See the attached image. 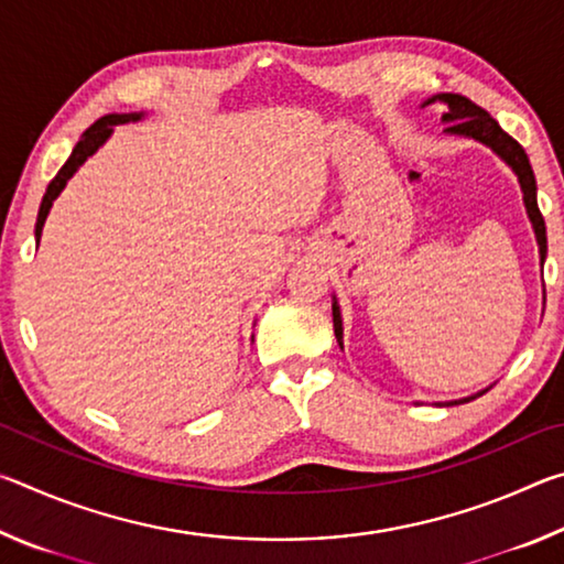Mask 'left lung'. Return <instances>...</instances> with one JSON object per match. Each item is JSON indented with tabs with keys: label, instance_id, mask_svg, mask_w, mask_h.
Returning a JSON list of instances; mask_svg holds the SVG:
<instances>
[{
	"label": "left lung",
	"instance_id": "8db88e82",
	"mask_svg": "<svg viewBox=\"0 0 564 564\" xmlns=\"http://www.w3.org/2000/svg\"><path fill=\"white\" fill-rule=\"evenodd\" d=\"M435 99L447 104V113L443 117V121L447 123L445 131L482 141V144H488L500 159L508 161L514 174H518L522 194H524V206H528V216H530L534 236H538V243H540V261L545 263V256H547L545 218H542V214H540L538 184H534V174H532L530 159H528V154H524V149L510 137L508 131L500 129V123L495 121L488 111H485L482 107H477V104H473L470 99L460 97V94H437V97H433L431 101H435ZM333 328H336V338L343 348V323H340L338 303H333ZM467 400H473V398L457 400V403H467Z\"/></svg>",
	"mask_w": 564,
	"mask_h": 564
}]
</instances>
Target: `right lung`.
I'll list each match as a JSON object with an SVG mask.
<instances>
[{"mask_svg":"<svg viewBox=\"0 0 564 564\" xmlns=\"http://www.w3.org/2000/svg\"><path fill=\"white\" fill-rule=\"evenodd\" d=\"M141 119V113H107V117H101L91 123V127L82 133L79 144L74 147L72 156L66 159V164L59 169V174H56L52 178V184L46 186V194L42 198V206H40V216H36V241L42 238V228H44V221H46V214H50V208L54 204V198L62 194V188L66 186V181H69L74 176V171L79 169L84 161H87L94 151H97L104 141L109 139V133L113 131V127L117 123H123V121H137Z\"/></svg>","mask_w":564,"mask_h":564,"instance_id":"add662e5","label":"right lung"}]
</instances>
